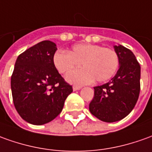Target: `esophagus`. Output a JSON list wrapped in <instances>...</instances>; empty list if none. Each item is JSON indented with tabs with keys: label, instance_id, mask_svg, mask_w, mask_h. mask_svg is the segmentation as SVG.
Masks as SVG:
<instances>
[{
	"label": "esophagus",
	"instance_id": "esophagus-1",
	"mask_svg": "<svg viewBox=\"0 0 152 152\" xmlns=\"http://www.w3.org/2000/svg\"><path fill=\"white\" fill-rule=\"evenodd\" d=\"M81 88H82V87L79 86V85H74V87H73V89H74V91H77V90L80 89Z\"/></svg>",
	"mask_w": 152,
	"mask_h": 152
}]
</instances>
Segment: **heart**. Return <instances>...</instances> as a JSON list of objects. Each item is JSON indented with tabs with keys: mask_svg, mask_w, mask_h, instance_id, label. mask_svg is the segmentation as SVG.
Wrapping results in <instances>:
<instances>
[{
	"mask_svg": "<svg viewBox=\"0 0 152 152\" xmlns=\"http://www.w3.org/2000/svg\"><path fill=\"white\" fill-rule=\"evenodd\" d=\"M54 64L61 74H69L81 65L82 69L74 71L67 76L68 81L83 84L95 79L97 82L107 81L116 74L120 58L116 50L92 44H78L71 51L58 50L54 55Z\"/></svg>",
	"mask_w": 152,
	"mask_h": 152,
	"instance_id": "heart-1",
	"label": "heart"
}]
</instances>
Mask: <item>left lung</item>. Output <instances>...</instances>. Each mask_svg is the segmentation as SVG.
<instances>
[{"mask_svg":"<svg viewBox=\"0 0 152 152\" xmlns=\"http://www.w3.org/2000/svg\"><path fill=\"white\" fill-rule=\"evenodd\" d=\"M119 55L120 68L112 80L94 87L89 111L102 122L122 120L133 109L140 94L141 66L129 49L114 46Z\"/></svg>","mask_w":152,"mask_h":152,"instance_id":"8db88e82","label":"left lung"}]
</instances>
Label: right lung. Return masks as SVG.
<instances>
[{
    "mask_svg": "<svg viewBox=\"0 0 152 152\" xmlns=\"http://www.w3.org/2000/svg\"><path fill=\"white\" fill-rule=\"evenodd\" d=\"M56 45L44 40L20 54L10 79L15 107L34 125L51 122L61 113L73 87L58 74L54 64Z\"/></svg>",
    "mask_w": 152,
    "mask_h": 152,
    "instance_id": "right-lung-1",
    "label": "right lung"
}]
</instances>
